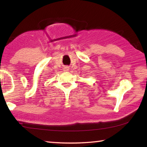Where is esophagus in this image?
Returning a JSON list of instances; mask_svg holds the SVG:
<instances>
[{
  "instance_id": "34e87169",
  "label": "esophagus",
  "mask_w": 147,
  "mask_h": 147,
  "mask_svg": "<svg viewBox=\"0 0 147 147\" xmlns=\"http://www.w3.org/2000/svg\"><path fill=\"white\" fill-rule=\"evenodd\" d=\"M69 67H66L64 68V71H69Z\"/></svg>"
}]
</instances>
